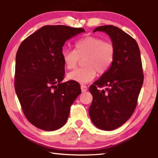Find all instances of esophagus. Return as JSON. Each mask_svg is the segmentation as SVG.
<instances>
[{
  "mask_svg": "<svg viewBox=\"0 0 158 158\" xmlns=\"http://www.w3.org/2000/svg\"><path fill=\"white\" fill-rule=\"evenodd\" d=\"M81 91H82L83 93L85 92V91H86V90H88L87 86H85V85H81Z\"/></svg>",
  "mask_w": 158,
  "mask_h": 158,
  "instance_id": "34e87169",
  "label": "esophagus"
}]
</instances>
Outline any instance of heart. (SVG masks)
I'll return each mask as SVG.
<instances>
[{"label":"heart","mask_w":158,"mask_h":158,"mask_svg":"<svg viewBox=\"0 0 158 158\" xmlns=\"http://www.w3.org/2000/svg\"><path fill=\"white\" fill-rule=\"evenodd\" d=\"M64 65L69 69L76 68L84 59V68L76 69L68 74V79L79 84H87L96 76L103 74L110 68L115 57V48L111 42L96 36L84 37L75 44V50L63 49Z\"/></svg>","instance_id":"heart-1"}]
</instances>
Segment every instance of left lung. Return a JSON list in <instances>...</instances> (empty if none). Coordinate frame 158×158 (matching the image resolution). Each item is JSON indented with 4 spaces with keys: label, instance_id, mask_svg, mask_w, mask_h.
Instances as JSON below:
<instances>
[{
    "label": "left lung",
    "instance_id": "left-lung-1",
    "mask_svg": "<svg viewBox=\"0 0 158 158\" xmlns=\"http://www.w3.org/2000/svg\"><path fill=\"white\" fill-rule=\"evenodd\" d=\"M97 31L110 37L115 57L109 70L90 86L89 112L96 127L109 131L123 125L135 111L143 82L142 63L137 42L125 32L111 25L99 26L93 31Z\"/></svg>",
    "mask_w": 158,
    "mask_h": 158
}]
</instances>
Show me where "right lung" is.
<instances>
[{
  "label": "right lung",
  "mask_w": 158,
  "mask_h": 158,
  "mask_svg": "<svg viewBox=\"0 0 158 158\" xmlns=\"http://www.w3.org/2000/svg\"><path fill=\"white\" fill-rule=\"evenodd\" d=\"M84 32L68 26H44L19 47L15 91L26 118L40 129L53 131L63 127L71 105L81 93L77 82H61L65 75L61 52L68 40Z\"/></svg>",
  "instance_id": "obj_1"
}]
</instances>
